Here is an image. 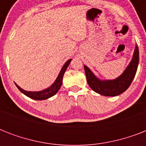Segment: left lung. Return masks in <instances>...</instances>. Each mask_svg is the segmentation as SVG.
<instances>
[{"instance_id": "8db88e82", "label": "left lung", "mask_w": 146, "mask_h": 146, "mask_svg": "<svg viewBox=\"0 0 146 146\" xmlns=\"http://www.w3.org/2000/svg\"><path fill=\"white\" fill-rule=\"evenodd\" d=\"M139 64V48L136 46L133 56L124 72L113 80H101L89 68L84 66L88 84L93 91L104 96H117L127 90L133 80Z\"/></svg>"}]
</instances>
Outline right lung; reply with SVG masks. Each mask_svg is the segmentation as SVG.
<instances>
[{
    "instance_id": "right-lung-1",
    "label": "right lung",
    "mask_w": 146,
    "mask_h": 146,
    "mask_svg": "<svg viewBox=\"0 0 146 146\" xmlns=\"http://www.w3.org/2000/svg\"><path fill=\"white\" fill-rule=\"evenodd\" d=\"M70 61L71 59L67 60L65 63L64 66L62 67L61 70L60 72L59 75L57 76V80H55V82L53 83L51 86H50L48 89H44V90H42V91L40 92H27L21 89L17 84H16V86L22 93H23L24 95H26V96H28L30 98H33L34 100H45L47 98H49L52 97L53 96H54L55 94L57 93V92L59 91V89H60V86L62 85V80H63V76H64V73H65L66 68L68 67Z\"/></svg>"
}]
</instances>
